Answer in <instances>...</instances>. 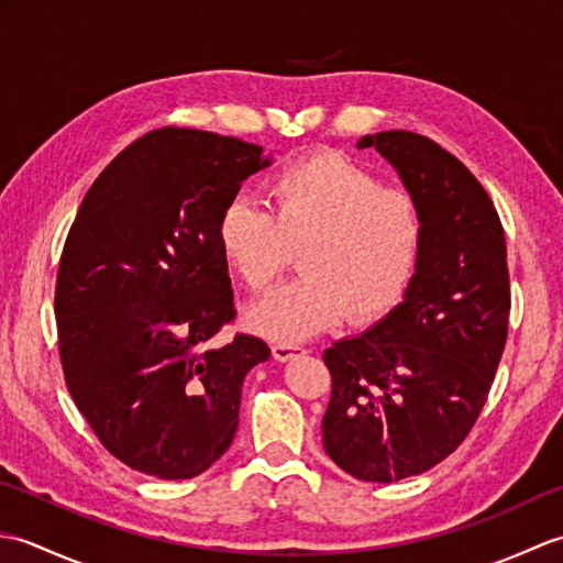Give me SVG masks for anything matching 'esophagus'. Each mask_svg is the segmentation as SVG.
<instances>
[{
  "instance_id": "34e87169",
  "label": "esophagus",
  "mask_w": 563,
  "mask_h": 563,
  "mask_svg": "<svg viewBox=\"0 0 563 563\" xmlns=\"http://www.w3.org/2000/svg\"><path fill=\"white\" fill-rule=\"evenodd\" d=\"M302 353H307V349H305V345H300V343H275L273 345L275 361H280V363L292 361V357L302 355Z\"/></svg>"
}]
</instances>
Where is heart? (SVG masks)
Returning <instances> with one entry per match:
<instances>
[{
	"label": "heart",
	"mask_w": 563,
	"mask_h": 563,
	"mask_svg": "<svg viewBox=\"0 0 563 563\" xmlns=\"http://www.w3.org/2000/svg\"><path fill=\"white\" fill-rule=\"evenodd\" d=\"M268 210L246 198L224 206L222 256L254 292L266 290L300 246V275L249 309V327L297 343L349 314L389 312L409 290L426 244L421 202L339 152H319L273 172Z\"/></svg>",
	"instance_id": "obj_1"
}]
</instances>
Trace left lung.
<instances>
[{"mask_svg": "<svg viewBox=\"0 0 563 563\" xmlns=\"http://www.w3.org/2000/svg\"><path fill=\"white\" fill-rule=\"evenodd\" d=\"M357 147H375L421 202L426 244L404 300L324 351L321 435L343 472L391 484L445 460L484 409L508 336L506 236L484 186L438 142L385 130Z\"/></svg>", "mask_w": 563, "mask_h": 563, "instance_id": "obj_1", "label": "left lung"}]
</instances>
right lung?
I'll return each mask as SVG.
<instances>
[{
  "mask_svg": "<svg viewBox=\"0 0 563 563\" xmlns=\"http://www.w3.org/2000/svg\"><path fill=\"white\" fill-rule=\"evenodd\" d=\"M271 157L190 128L142 135L81 200L55 288L59 361L77 409L113 457L194 479L232 445L246 373L271 349L236 333L218 222Z\"/></svg>",
  "mask_w": 563,
  "mask_h": 563,
  "instance_id": "add662e5",
  "label": "right lung"
}]
</instances>
